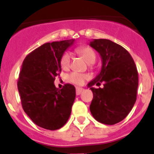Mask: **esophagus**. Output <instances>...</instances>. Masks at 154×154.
Segmentation results:
<instances>
[{
    "mask_svg": "<svg viewBox=\"0 0 154 154\" xmlns=\"http://www.w3.org/2000/svg\"><path fill=\"white\" fill-rule=\"evenodd\" d=\"M84 91V89L82 88H79V87H77L76 88V95H80L81 92H82Z\"/></svg>",
    "mask_w": 154,
    "mask_h": 154,
    "instance_id": "34e87169",
    "label": "esophagus"
}]
</instances>
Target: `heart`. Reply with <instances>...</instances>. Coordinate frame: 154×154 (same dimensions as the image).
Returning <instances> with one entry per match:
<instances>
[{
    "mask_svg": "<svg viewBox=\"0 0 154 154\" xmlns=\"http://www.w3.org/2000/svg\"><path fill=\"white\" fill-rule=\"evenodd\" d=\"M76 52L85 58L88 64H94L96 60V54L92 48L89 46H82L76 49ZM71 62V54L68 51L62 55L60 60L61 66L63 69H69ZM89 79V76L85 74H81L78 72H72L69 75V82L75 84V85H82L85 80Z\"/></svg>",
    "mask_w": 154,
    "mask_h": 154,
    "instance_id": "b5f03b06",
    "label": "heart"
}]
</instances>
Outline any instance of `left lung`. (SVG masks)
<instances>
[{"label": "left lung", "instance_id": "1", "mask_svg": "<svg viewBox=\"0 0 154 154\" xmlns=\"http://www.w3.org/2000/svg\"><path fill=\"white\" fill-rule=\"evenodd\" d=\"M89 45L99 53L101 72L88 84L93 93L90 112L98 122L114 125L126 117L137 100L138 72L130 54L108 39H95ZM104 82L103 89L92 85Z\"/></svg>", "mask_w": 154, "mask_h": 154}]
</instances>
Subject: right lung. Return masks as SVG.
I'll return each mask as SVG.
<instances>
[{
  "label": "right lung",
  "instance_id": "add662e5",
  "mask_svg": "<svg viewBox=\"0 0 154 154\" xmlns=\"http://www.w3.org/2000/svg\"><path fill=\"white\" fill-rule=\"evenodd\" d=\"M72 40L45 43L24 58L17 80V89L25 113L36 125L46 130L62 128L70 116L75 88L65 84L55 87V77L62 72L60 60Z\"/></svg>",
  "mask_w": 154,
  "mask_h": 154
}]
</instances>
